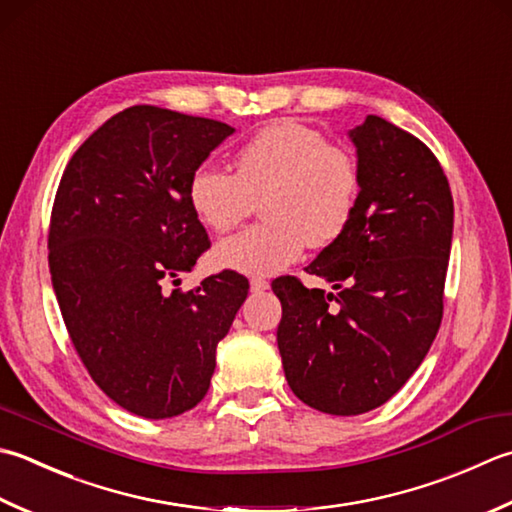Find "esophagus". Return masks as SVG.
Listing matches in <instances>:
<instances>
[{
    "label": "esophagus",
    "mask_w": 512,
    "mask_h": 512,
    "mask_svg": "<svg viewBox=\"0 0 512 512\" xmlns=\"http://www.w3.org/2000/svg\"><path fill=\"white\" fill-rule=\"evenodd\" d=\"M268 288H270V284L266 282V279H259V277L250 279V290H253V293H264V290H268Z\"/></svg>",
    "instance_id": "esophagus-1"
}]
</instances>
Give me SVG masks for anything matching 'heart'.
Segmentation results:
<instances>
[{"label":"heart","instance_id":"heart-1","mask_svg":"<svg viewBox=\"0 0 512 512\" xmlns=\"http://www.w3.org/2000/svg\"><path fill=\"white\" fill-rule=\"evenodd\" d=\"M237 173L215 164L195 168L188 199L215 233L239 226L262 202L264 224L217 244V262L246 275H275L304 253L326 248L353 219L362 177L355 157L330 146L324 133L277 122L239 148Z\"/></svg>","mask_w":512,"mask_h":512}]
</instances>
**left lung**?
I'll list each match as a JSON object with an SVG mask.
<instances>
[{
	"label": "left lung",
	"mask_w": 512,
	"mask_h": 512,
	"mask_svg": "<svg viewBox=\"0 0 512 512\" xmlns=\"http://www.w3.org/2000/svg\"><path fill=\"white\" fill-rule=\"evenodd\" d=\"M362 190L344 235L306 266L337 293L279 277L277 346L310 408L362 415L386 404L442 324L453 195L430 148L377 115L348 130Z\"/></svg>",
	"instance_id": "8db88e82"
}]
</instances>
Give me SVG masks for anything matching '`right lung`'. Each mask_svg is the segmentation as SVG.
<instances>
[{"label":"right lung","instance_id":"right-lung-1","mask_svg":"<svg viewBox=\"0 0 512 512\" xmlns=\"http://www.w3.org/2000/svg\"><path fill=\"white\" fill-rule=\"evenodd\" d=\"M233 133L215 119L130 106L77 148L57 188L48 266L64 324L93 382L139 417L202 402L217 344L248 297L235 270L188 293L166 290L210 246L188 184Z\"/></svg>","mask_w":512,"mask_h":512}]
</instances>
